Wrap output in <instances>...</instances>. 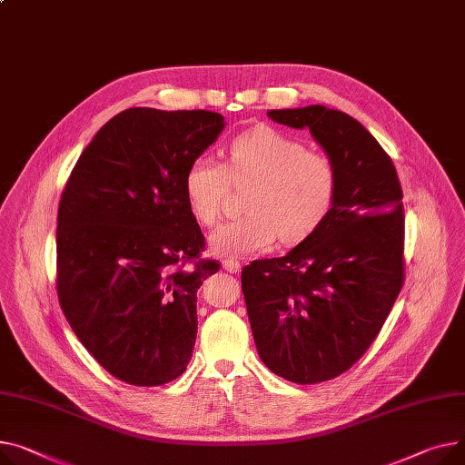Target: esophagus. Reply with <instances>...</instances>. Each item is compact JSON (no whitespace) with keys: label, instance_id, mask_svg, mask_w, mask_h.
I'll list each match as a JSON object with an SVG mask.
<instances>
[{"label":"esophagus","instance_id":"esophagus-1","mask_svg":"<svg viewBox=\"0 0 465 465\" xmlns=\"http://www.w3.org/2000/svg\"><path fill=\"white\" fill-rule=\"evenodd\" d=\"M223 267H224L228 272L237 274V272L241 271V262H239V260H233V258H226V260L223 262Z\"/></svg>","mask_w":465,"mask_h":465}]
</instances>
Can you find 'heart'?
Here are the masks:
<instances>
[{"instance_id":"obj_1","label":"heart","mask_w":465,"mask_h":465,"mask_svg":"<svg viewBox=\"0 0 465 465\" xmlns=\"http://www.w3.org/2000/svg\"><path fill=\"white\" fill-rule=\"evenodd\" d=\"M226 166L200 154L187 166L183 179L184 198L194 219L211 228L232 191L249 187L246 214L219 226L211 246L221 256H244L267 251L281 237L295 244L312 235L329 216L338 173L322 153L269 125L237 134L226 147Z\"/></svg>"}]
</instances>
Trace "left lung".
Instances as JSON below:
<instances>
[{
	"mask_svg": "<svg viewBox=\"0 0 465 465\" xmlns=\"http://www.w3.org/2000/svg\"><path fill=\"white\" fill-rule=\"evenodd\" d=\"M308 129L338 173L323 224L282 258L241 272L254 342L272 374L299 385L350 370L380 334L404 286V205L389 154L351 115L320 104L271 110Z\"/></svg>",
	"mask_w": 465,
	"mask_h": 465,
	"instance_id": "1",
	"label": "left lung"
}]
</instances>
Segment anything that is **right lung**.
<instances>
[{
    "label": "right lung",
    "mask_w": 465,
    "mask_h": 465,
    "mask_svg": "<svg viewBox=\"0 0 465 465\" xmlns=\"http://www.w3.org/2000/svg\"><path fill=\"white\" fill-rule=\"evenodd\" d=\"M224 125L209 110L129 108L84 149L61 194V311L91 357L129 385H164L193 357L196 292L221 263L200 260L205 237L183 179Z\"/></svg>",
    "instance_id": "add662e5"
}]
</instances>
